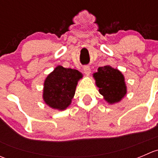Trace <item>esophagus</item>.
Segmentation results:
<instances>
[{
	"label": "esophagus",
	"mask_w": 158,
	"mask_h": 158,
	"mask_svg": "<svg viewBox=\"0 0 158 158\" xmlns=\"http://www.w3.org/2000/svg\"><path fill=\"white\" fill-rule=\"evenodd\" d=\"M83 72L85 75H89L91 73V69L89 66H85L83 67Z\"/></svg>",
	"instance_id": "obj_1"
}]
</instances>
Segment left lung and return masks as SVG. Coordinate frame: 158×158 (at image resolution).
<instances>
[{"mask_svg": "<svg viewBox=\"0 0 158 158\" xmlns=\"http://www.w3.org/2000/svg\"><path fill=\"white\" fill-rule=\"evenodd\" d=\"M99 93L109 104L118 102L127 93L125 78L119 70L110 66L99 67L93 74Z\"/></svg>", "mask_w": 158, "mask_h": 158, "instance_id": "8db88e82", "label": "left lung"}]
</instances>
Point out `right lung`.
Listing matches in <instances>:
<instances>
[{
    "label": "right lung",
    "mask_w": 158,
    "mask_h": 158,
    "mask_svg": "<svg viewBox=\"0 0 158 158\" xmlns=\"http://www.w3.org/2000/svg\"><path fill=\"white\" fill-rule=\"evenodd\" d=\"M82 74L76 69L58 66L49 73L44 87V100L52 109L65 110L71 104L78 81Z\"/></svg>",
    "instance_id": "add662e5"
}]
</instances>
